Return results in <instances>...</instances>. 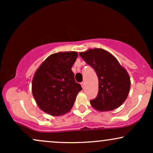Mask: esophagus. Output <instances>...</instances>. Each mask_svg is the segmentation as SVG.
Instances as JSON below:
<instances>
[{"mask_svg": "<svg viewBox=\"0 0 153 153\" xmlns=\"http://www.w3.org/2000/svg\"><path fill=\"white\" fill-rule=\"evenodd\" d=\"M80 84H81V86H82V88H85V82L82 81Z\"/></svg>", "mask_w": 153, "mask_h": 153, "instance_id": "1", "label": "esophagus"}]
</instances>
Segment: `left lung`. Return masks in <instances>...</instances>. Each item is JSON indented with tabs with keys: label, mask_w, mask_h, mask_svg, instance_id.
I'll return each mask as SVG.
<instances>
[{
	"label": "left lung",
	"mask_w": 153,
	"mask_h": 153,
	"mask_svg": "<svg viewBox=\"0 0 153 153\" xmlns=\"http://www.w3.org/2000/svg\"><path fill=\"white\" fill-rule=\"evenodd\" d=\"M96 71L99 78V93L91 105L100 111L114 110L127 99L130 78L117 59L103 49H90L79 53Z\"/></svg>",
	"instance_id": "left-lung-1"
}]
</instances>
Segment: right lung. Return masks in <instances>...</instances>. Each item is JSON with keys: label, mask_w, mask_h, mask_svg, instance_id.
I'll return each instance as SVG.
<instances>
[{"label": "right lung", "mask_w": 153, "mask_h": 153, "mask_svg": "<svg viewBox=\"0 0 153 153\" xmlns=\"http://www.w3.org/2000/svg\"><path fill=\"white\" fill-rule=\"evenodd\" d=\"M76 52L51 54L36 70L32 80V94L41 110L52 116L70 111L81 85L75 82L71 68Z\"/></svg>", "instance_id": "obj_1"}]
</instances>
